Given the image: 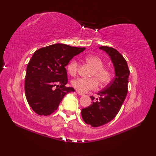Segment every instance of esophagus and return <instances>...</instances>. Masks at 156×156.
Here are the masks:
<instances>
[{"mask_svg": "<svg viewBox=\"0 0 156 156\" xmlns=\"http://www.w3.org/2000/svg\"><path fill=\"white\" fill-rule=\"evenodd\" d=\"M76 92H77V94H78V95H80V96H84V95L83 93H81V92L78 91H76Z\"/></svg>", "mask_w": 156, "mask_h": 156, "instance_id": "34e87169", "label": "esophagus"}]
</instances>
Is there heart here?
I'll use <instances>...</instances> for the list:
<instances>
[{
  "instance_id": "b5f03b06",
  "label": "heart",
  "mask_w": 156,
  "mask_h": 156,
  "mask_svg": "<svg viewBox=\"0 0 156 156\" xmlns=\"http://www.w3.org/2000/svg\"><path fill=\"white\" fill-rule=\"evenodd\" d=\"M84 60L94 68L91 74V77L94 78H78L73 80L72 84L76 90L81 93H85L90 90L96 89L98 87V81L102 85L109 83L112 78V73L109 69L104 67L103 60L100 57L89 55L85 56ZM78 63L75 58L71 60L67 66V72L72 76L76 75L78 72Z\"/></svg>"
}]
</instances>
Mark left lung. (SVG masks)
<instances>
[{
	"label": "left lung",
	"instance_id": "8db88e82",
	"mask_svg": "<svg viewBox=\"0 0 156 156\" xmlns=\"http://www.w3.org/2000/svg\"><path fill=\"white\" fill-rule=\"evenodd\" d=\"M109 55L115 69V78L103 90L99 91V99L90 98L93 103L81 111L84 122L97 127L112 121L119 112L128 92L129 72L127 62L120 53L113 47H100Z\"/></svg>",
	"mask_w": 156,
	"mask_h": 156
}]
</instances>
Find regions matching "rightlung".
<instances>
[{
    "mask_svg": "<svg viewBox=\"0 0 156 156\" xmlns=\"http://www.w3.org/2000/svg\"><path fill=\"white\" fill-rule=\"evenodd\" d=\"M84 49L58 43L34 53L27 67L25 90L29 105L37 114H51L65 95L74 91L65 86L68 82L65 67Z\"/></svg>",
    "mask_w": 156,
    "mask_h": 156,
    "instance_id": "obj_1",
    "label": "right lung"
}]
</instances>
